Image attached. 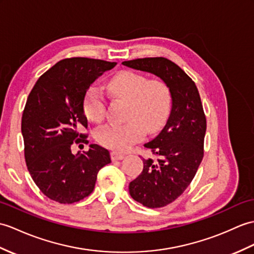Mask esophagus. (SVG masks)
<instances>
[{
  "instance_id": "obj_1",
  "label": "esophagus",
  "mask_w": 254,
  "mask_h": 254,
  "mask_svg": "<svg viewBox=\"0 0 254 254\" xmlns=\"http://www.w3.org/2000/svg\"><path fill=\"white\" fill-rule=\"evenodd\" d=\"M111 159H113V161H117V160H121V159L125 158V155L121 154V152H118V151H111Z\"/></svg>"
}]
</instances>
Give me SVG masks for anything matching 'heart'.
Here are the masks:
<instances>
[{
  "label": "heart",
  "mask_w": 254,
  "mask_h": 254,
  "mask_svg": "<svg viewBox=\"0 0 254 254\" xmlns=\"http://www.w3.org/2000/svg\"><path fill=\"white\" fill-rule=\"evenodd\" d=\"M107 87L113 96L129 102L127 113L128 121L98 127L95 138L99 144L115 150H125L143 138L145 127L155 132L167 122L173 105L172 91L167 82L125 70L114 75ZM83 111L93 122L104 119L106 99L97 87L91 86L85 93Z\"/></svg>",
  "instance_id": "heart-1"
}]
</instances>
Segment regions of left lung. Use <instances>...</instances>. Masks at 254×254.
I'll return each mask as SVG.
<instances>
[{"mask_svg": "<svg viewBox=\"0 0 254 254\" xmlns=\"http://www.w3.org/2000/svg\"><path fill=\"white\" fill-rule=\"evenodd\" d=\"M122 64L154 73L172 91L173 105L166 127L144 145L155 157L143 159V171L128 185L131 197L145 207H166L190 186L202 161L207 120L201 99L194 82L167 58H137Z\"/></svg>", "mask_w": 254, "mask_h": 254, "instance_id": "obj_1", "label": "left lung"}]
</instances>
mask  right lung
<instances>
[{"label":"right lung","mask_w":254,"mask_h":254,"mask_svg":"<svg viewBox=\"0 0 254 254\" xmlns=\"http://www.w3.org/2000/svg\"><path fill=\"white\" fill-rule=\"evenodd\" d=\"M117 63L86 57L66 58L40 76L29 94L21 118L25 159L32 180L46 197L73 203L87 197L98 171L111 162L96 144L73 155V143H88L83 99L88 87Z\"/></svg>","instance_id":"1"}]
</instances>
